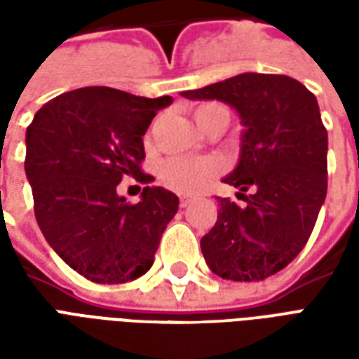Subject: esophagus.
I'll list each match as a JSON object with an SVG mask.
<instances>
[{
  "mask_svg": "<svg viewBox=\"0 0 359 359\" xmlns=\"http://www.w3.org/2000/svg\"><path fill=\"white\" fill-rule=\"evenodd\" d=\"M180 208H188L190 203H192V200L188 198V196H180Z\"/></svg>",
  "mask_w": 359,
  "mask_h": 359,
  "instance_id": "esophagus-1",
  "label": "esophagus"
}]
</instances>
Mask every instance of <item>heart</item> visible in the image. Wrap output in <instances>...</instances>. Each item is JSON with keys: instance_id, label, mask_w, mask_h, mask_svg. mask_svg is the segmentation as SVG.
<instances>
[{"instance_id": "1", "label": "heart", "mask_w": 359, "mask_h": 359, "mask_svg": "<svg viewBox=\"0 0 359 359\" xmlns=\"http://www.w3.org/2000/svg\"><path fill=\"white\" fill-rule=\"evenodd\" d=\"M196 123L200 128L208 130L215 123L231 121V111L226 105L217 102H205L194 109ZM221 172V163L215 157H169L159 165V179L165 187L172 188L177 192H196L205 187L211 179H215Z\"/></svg>"}]
</instances>
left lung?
Instances as JSON below:
<instances>
[{
    "mask_svg": "<svg viewBox=\"0 0 359 359\" xmlns=\"http://www.w3.org/2000/svg\"><path fill=\"white\" fill-rule=\"evenodd\" d=\"M182 95L229 103L246 126L241 161L223 179L246 205L217 198V223L200 242L205 262L229 280L275 275L306 246L327 196V128L316 95L286 74L257 73Z\"/></svg>",
    "mask_w": 359,
    "mask_h": 359,
    "instance_id": "left-lung-1",
    "label": "left lung"
}]
</instances>
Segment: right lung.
<instances>
[{
    "label": "right lung",
    "instance_id": "1",
    "mask_svg": "<svg viewBox=\"0 0 359 359\" xmlns=\"http://www.w3.org/2000/svg\"><path fill=\"white\" fill-rule=\"evenodd\" d=\"M171 102L86 86L43 103L28 125L25 171L38 226L88 280L117 285L144 275L179 210V198L161 187H144L138 203L117 196L125 177L151 180L142 171V136Z\"/></svg>",
    "mask_w": 359,
    "mask_h": 359
}]
</instances>
